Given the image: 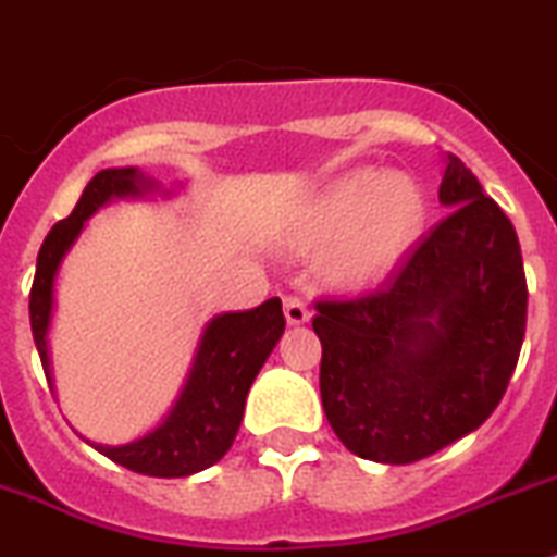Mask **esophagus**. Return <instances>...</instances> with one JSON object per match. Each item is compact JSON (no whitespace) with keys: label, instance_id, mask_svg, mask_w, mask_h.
Segmentation results:
<instances>
[{"label":"esophagus","instance_id":"1","mask_svg":"<svg viewBox=\"0 0 557 557\" xmlns=\"http://www.w3.org/2000/svg\"><path fill=\"white\" fill-rule=\"evenodd\" d=\"M283 310H285V319H288V324L310 322L308 305H305L299 297H285L283 299Z\"/></svg>","mask_w":557,"mask_h":557}]
</instances>
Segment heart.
Returning a JSON list of instances; mask_svg holds the SVG:
<instances>
[{
	"instance_id": "b5f03b06",
	"label": "heart",
	"mask_w": 557,
	"mask_h": 557,
	"mask_svg": "<svg viewBox=\"0 0 557 557\" xmlns=\"http://www.w3.org/2000/svg\"><path fill=\"white\" fill-rule=\"evenodd\" d=\"M428 222V197L410 174L355 169L330 183L294 233L299 252H322L324 274L344 288L388 277L416 247Z\"/></svg>"
}]
</instances>
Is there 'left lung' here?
<instances>
[{"mask_svg": "<svg viewBox=\"0 0 557 557\" xmlns=\"http://www.w3.org/2000/svg\"><path fill=\"white\" fill-rule=\"evenodd\" d=\"M449 216L385 288L319 302L322 405L341 444L377 463H413L494 413L528 322L522 249L463 160L444 158Z\"/></svg>", "mask_w": 557, "mask_h": 557, "instance_id": "left-lung-1", "label": "left lung"}]
</instances>
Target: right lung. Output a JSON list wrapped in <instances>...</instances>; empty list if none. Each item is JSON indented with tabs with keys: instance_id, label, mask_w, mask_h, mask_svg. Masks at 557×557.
I'll return each mask as SVG.
<instances>
[{
	"instance_id": "add662e5",
	"label": "right lung",
	"mask_w": 557,
	"mask_h": 557,
	"mask_svg": "<svg viewBox=\"0 0 557 557\" xmlns=\"http://www.w3.org/2000/svg\"><path fill=\"white\" fill-rule=\"evenodd\" d=\"M158 191L172 197L174 188L172 191L163 188L138 166L102 169L85 185L72 216L54 224L44 238L35 263L33 294H29V324L52 391L49 327L54 313V283L63 258L85 230V222L99 208L116 199H144ZM283 330V302L277 297L242 313L213 315L199 335L183 388L166 416L141 438L119 447L110 444H91V447L129 472L149 474V478H188L219 463L233 447L235 433L242 428L249 388L272 349L277 347Z\"/></svg>"
}]
</instances>
